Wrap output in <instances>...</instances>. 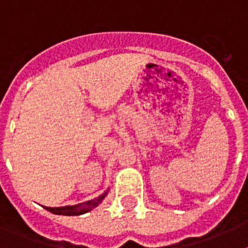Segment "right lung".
Listing matches in <instances>:
<instances>
[{
	"mask_svg": "<svg viewBox=\"0 0 248 248\" xmlns=\"http://www.w3.org/2000/svg\"><path fill=\"white\" fill-rule=\"evenodd\" d=\"M108 194V190L104 192L103 195H100L98 199H94V200L87 201V202L77 203L73 206H62V207H47V206H43L47 211L52 212L54 215H64V216H78V215H83L85 212L91 211L92 209L97 207L100 202L103 201V199L107 196Z\"/></svg>",
	"mask_w": 248,
	"mask_h": 248,
	"instance_id": "add662e5",
	"label": "right lung"
}]
</instances>
